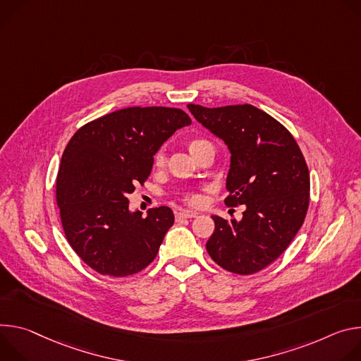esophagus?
Returning a JSON list of instances; mask_svg holds the SVG:
<instances>
[{
	"instance_id": "34e87169",
	"label": "esophagus",
	"mask_w": 361,
	"mask_h": 361,
	"mask_svg": "<svg viewBox=\"0 0 361 361\" xmlns=\"http://www.w3.org/2000/svg\"><path fill=\"white\" fill-rule=\"evenodd\" d=\"M196 214L195 212H190V211H182V212H176L175 215V219L176 221H182V219H190V218H195Z\"/></svg>"
}]
</instances>
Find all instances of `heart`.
<instances>
[{
	"mask_svg": "<svg viewBox=\"0 0 361 361\" xmlns=\"http://www.w3.org/2000/svg\"><path fill=\"white\" fill-rule=\"evenodd\" d=\"M207 146H212V143L208 142L207 139H201V137H193V139H190L188 142V147H189V150H190V153L193 156H196L199 152H201L202 149H205ZM153 164L157 168L165 166V164H166L165 149H159L154 153ZM180 201L185 205H188V207H197L199 204H201V196H199L197 193H193V192H183V193H180Z\"/></svg>",
	"mask_w": 361,
	"mask_h": 361,
	"instance_id": "obj_1",
	"label": "heart"
}]
</instances>
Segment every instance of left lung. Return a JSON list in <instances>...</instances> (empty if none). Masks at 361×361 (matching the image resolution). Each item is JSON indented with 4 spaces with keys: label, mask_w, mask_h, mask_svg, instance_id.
<instances>
[{
    "label": "left lung",
    "mask_w": 361,
    "mask_h": 361,
    "mask_svg": "<svg viewBox=\"0 0 361 361\" xmlns=\"http://www.w3.org/2000/svg\"><path fill=\"white\" fill-rule=\"evenodd\" d=\"M188 109L231 150L225 204L245 205L239 222L212 216L207 251L229 272H259L288 248L305 219L310 172L302 152L284 125L252 104Z\"/></svg>",
    "instance_id": "left-lung-1"
}]
</instances>
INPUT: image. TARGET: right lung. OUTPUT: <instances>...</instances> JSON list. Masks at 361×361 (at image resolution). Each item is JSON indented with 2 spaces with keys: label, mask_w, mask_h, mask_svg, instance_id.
Wrapping results in <instances>:
<instances>
[{
  "label": "right lung",
  "mask_w": 361,
  "mask_h": 361,
  "mask_svg": "<svg viewBox=\"0 0 361 361\" xmlns=\"http://www.w3.org/2000/svg\"><path fill=\"white\" fill-rule=\"evenodd\" d=\"M188 125L180 109L126 107L92 120L67 143L56 183L60 219L73 251L96 272L128 276L156 258L173 212L132 214L128 195L149 178L157 149Z\"/></svg>",
  "instance_id": "1"
}]
</instances>
